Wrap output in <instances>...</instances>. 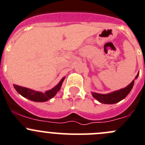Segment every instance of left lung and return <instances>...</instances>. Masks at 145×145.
Segmentation results:
<instances>
[{
    "mask_svg": "<svg viewBox=\"0 0 145 145\" xmlns=\"http://www.w3.org/2000/svg\"><path fill=\"white\" fill-rule=\"evenodd\" d=\"M138 75L139 72L135 79H137L138 78ZM134 82H135V80H133V81L125 88H122V89L110 92L107 94H100V93H97V92H92V95L97 101L103 103V104H115L127 97V95L129 94L133 87Z\"/></svg>",
    "mask_w": 145,
    "mask_h": 145,
    "instance_id": "1",
    "label": "left lung"
}]
</instances>
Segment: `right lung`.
<instances>
[{
  "label": "right lung",
  "instance_id": "obj_1",
  "mask_svg": "<svg viewBox=\"0 0 145 145\" xmlns=\"http://www.w3.org/2000/svg\"><path fill=\"white\" fill-rule=\"evenodd\" d=\"M65 78V77L63 78V79L59 82V83L56 87H54L50 90L46 91L44 93L43 92H38V91H35L33 89H29V88H24V87L19 86V85H14L13 87L16 89V90L18 92L19 94L21 95L23 97H25V98L28 99L31 101L42 103V102L48 101L49 99L53 98L57 94V92L60 89V88H61L62 84H63Z\"/></svg>",
  "mask_w": 145,
  "mask_h": 145
}]
</instances>
